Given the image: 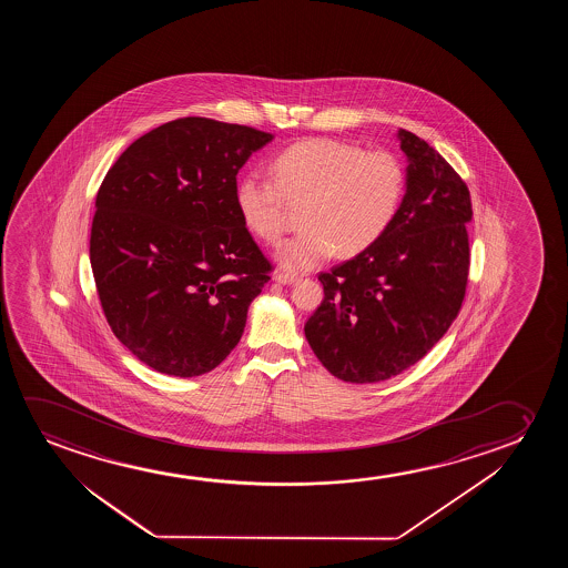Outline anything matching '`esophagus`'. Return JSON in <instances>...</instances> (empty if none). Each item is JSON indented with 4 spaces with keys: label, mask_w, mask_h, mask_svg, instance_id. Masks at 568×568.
Here are the masks:
<instances>
[{
    "label": "esophagus",
    "mask_w": 568,
    "mask_h": 568,
    "mask_svg": "<svg viewBox=\"0 0 568 568\" xmlns=\"http://www.w3.org/2000/svg\"><path fill=\"white\" fill-rule=\"evenodd\" d=\"M273 280L277 281V283H281V285H296L298 283V277H295V275H288V273H275V277Z\"/></svg>",
    "instance_id": "34e87169"
}]
</instances>
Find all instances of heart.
<instances>
[{
  "instance_id": "b5f03b06",
  "label": "heart",
  "mask_w": 568,
  "mask_h": 568,
  "mask_svg": "<svg viewBox=\"0 0 568 568\" xmlns=\"http://www.w3.org/2000/svg\"><path fill=\"white\" fill-rule=\"evenodd\" d=\"M272 172L273 180L257 172L242 174L234 203L250 233L277 242L283 200H304L303 231L275 254L287 272H308L335 250L357 256L371 248L394 223L404 200V164L388 151H365L345 141H298L273 159Z\"/></svg>"
}]
</instances>
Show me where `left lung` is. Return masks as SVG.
I'll return each mask as SVG.
<instances>
[{"label":"left lung","mask_w":568,"mask_h":568,"mask_svg":"<svg viewBox=\"0 0 568 568\" xmlns=\"http://www.w3.org/2000/svg\"><path fill=\"white\" fill-rule=\"evenodd\" d=\"M405 195L374 246L320 273L324 301L304 335L335 378L373 384L425 357L458 316L466 295L471 200L444 156L407 130Z\"/></svg>","instance_id":"8db88e82"}]
</instances>
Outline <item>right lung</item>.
Returning a JSON list of instances; mask_svg holds the SVG:
<instances>
[{
  "mask_svg": "<svg viewBox=\"0 0 568 568\" xmlns=\"http://www.w3.org/2000/svg\"><path fill=\"white\" fill-rule=\"evenodd\" d=\"M272 133L180 118L141 135L102 180L91 267L109 326L156 373L192 378L241 342L272 264L234 186Z\"/></svg>",
  "mask_w": 568,
  "mask_h": 568,
  "instance_id": "add662e5",
  "label": "right lung"
}]
</instances>
